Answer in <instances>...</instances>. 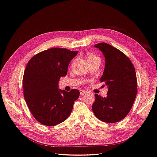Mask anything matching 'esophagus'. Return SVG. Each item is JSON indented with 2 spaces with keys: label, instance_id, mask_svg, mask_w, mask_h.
<instances>
[{
  "label": "esophagus",
  "instance_id": "obj_1",
  "mask_svg": "<svg viewBox=\"0 0 157 157\" xmlns=\"http://www.w3.org/2000/svg\"><path fill=\"white\" fill-rule=\"evenodd\" d=\"M86 94H87V92L85 91H83V90H81V91H80V95H81V96H83V95H86Z\"/></svg>",
  "mask_w": 157,
  "mask_h": 157
}]
</instances>
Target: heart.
<instances>
[{
  "label": "heart",
  "instance_id": "obj_1",
  "mask_svg": "<svg viewBox=\"0 0 157 157\" xmlns=\"http://www.w3.org/2000/svg\"><path fill=\"white\" fill-rule=\"evenodd\" d=\"M86 59H87V62L89 63L95 62V61H100V57L97 56V55L93 54V53H89V54H87Z\"/></svg>",
  "mask_w": 157,
  "mask_h": 157
}]
</instances>
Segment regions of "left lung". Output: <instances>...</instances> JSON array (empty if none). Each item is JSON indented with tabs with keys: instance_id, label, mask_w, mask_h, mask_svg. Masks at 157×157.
Returning a JSON list of instances; mask_svg holds the SVG:
<instances>
[{
	"instance_id": "obj_1",
	"label": "left lung",
	"mask_w": 157,
	"mask_h": 157,
	"mask_svg": "<svg viewBox=\"0 0 157 157\" xmlns=\"http://www.w3.org/2000/svg\"><path fill=\"white\" fill-rule=\"evenodd\" d=\"M103 53L105 70L100 80L108 87L107 97L95 94L92 106L95 116L103 122L117 123L130 111L137 94V79L134 66L121 50L106 43L95 44Z\"/></svg>"
}]
</instances>
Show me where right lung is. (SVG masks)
<instances>
[{
  "label": "right lung",
  "mask_w": 157,
  "mask_h": 157,
  "mask_svg": "<svg viewBox=\"0 0 157 157\" xmlns=\"http://www.w3.org/2000/svg\"><path fill=\"white\" fill-rule=\"evenodd\" d=\"M78 53L53 48L34 55L26 66L23 95L31 113L42 124L55 126L66 120L78 99L79 90L59 89L60 78L66 75L69 63Z\"/></svg>",
  "instance_id": "add662e5"
}]
</instances>
